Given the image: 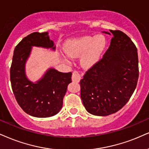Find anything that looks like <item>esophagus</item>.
<instances>
[{
  "mask_svg": "<svg viewBox=\"0 0 149 149\" xmlns=\"http://www.w3.org/2000/svg\"><path fill=\"white\" fill-rule=\"evenodd\" d=\"M81 79V77L80 74L77 71L73 72L72 75V81L78 83V82H79Z\"/></svg>",
  "mask_w": 149,
  "mask_h": 149,
  "instance_id": "34e87169",
  "label": "esophagus"
}]
</instances>
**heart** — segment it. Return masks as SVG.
<instances>
[{"instance_id":"1","label":"heart","mask_w":149,"mask_h":149,"mask_svg":"<svg viewBox=\"0 0 149 149\" xmlns=\"http://www.w3.org/2000/svg\"><path fill=\"white\" fill-rule=\"evenodd\" d=\"M106 40L103 35L83 36L72 40L65 47V52L71 57H77L85 53L81 58L84 66L93 65L105 48Z\"/></svg>"}]
</instances>
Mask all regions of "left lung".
<instances>
[{"label":"left lung","instance_id":"left-lung-1","mask_svg":"<svg viewBox=\"0 0 149 149\" xmlns=\"http://www.w3.org/2000/svg\"><path fill=\"white\" fill-rule=\"evenodd\" d=\"M110 32L113 38L108 49L80 81L84 107L97 116H107L124 107L135 91L139 77L135 45L122 31Z\"/></svg>","mask_w":149,"mask_h":149}]
</instances>
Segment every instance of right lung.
<instances>
[{"label":"right lung","mask_w":149,"mask_h":149,"mask_svg":"<svg viewBox=\"0 0 149 149\" xmlns=\"http://www.w3.org/2000/svg\"><path fill=\"white\" fill-rule=\"evenodd\" d=\"M32 46L54 50L56 47L48 32H33L22 39L14 49L10 68L13 93L18 105L28 115L40 118L54 116L63 106L72 72L49 68L41 79L33 83L27 79L25 69Z\"/></svg>","instance_id":"obj_1"}]
</instances>
